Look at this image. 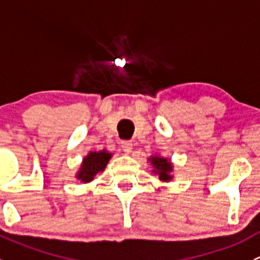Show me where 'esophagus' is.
I'll return each instance as SVG.
<instances>
[{
    "instance_id": "1",
    "label": "esophagus",
    "mask_w": 260,
    "mask_h": 260,
    "mask_svg": "<svg viewBox=\"0 0 260 260\" xmlns=\"http://www.w3.org/2000/svg\"><path fill=\"white\" fill-rule=\"evenodd\" d=\"M120 147H122V149L125 153H131L133 149V143L131 141H122L120 142Z\"/></svg>"
}]
</instances>
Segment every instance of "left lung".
<instances>
[{
	"mask_svg": "<svg viewBox=\"0 0 260 260\" xmlns=\"http://www.w3.org/2000/svg\"><path fill=\"white\" fill-rule=\"evenodd\" d=\"M148 161L151 162L152 172L158 175V179L162 182H169V181L174 179V176L171 175L172 171H174L171 159L165 158V157L161 156H151L148 158Z\"/></svg>",
	"mask_w": 260,
	"mask_h": 260,
	"instance_id": "left-lung-1",
	"label": "left lung"
}]
</instances>
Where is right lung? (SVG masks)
<instances>
[{"instance_id": "obj_1", "label": "right lung", "mask_w": 260, "mask_h": 260, "mask_svg": "<svg viewBox=\"0 0 260 260\" xmlns=\"http://www.w3.org/2000/svg\"><path fill=\"white\" fill-rule=\"evenodd\" d=\"M112 158V153H109L106 149H102L99 152H89L84 157L81 162L79 171L77 172V179L80 180V182L88 183L94 180V177L106 170L109 159Z\"/></svg>"}]
</instances>
